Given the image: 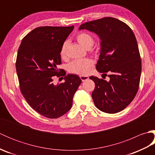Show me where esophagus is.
<instances>
[{
  "instance_id": "obj_1",
  "label": "esophagus",
  "mask_w": 155,
  "mask_h": 155,
  "mask_svg": "<svg viewBox=\"0 0 155 155\" xmlns=\"http://www.w3.org/2000/svg\"><path fill=\"white\" fill-rule=\"evenodd\" d=\"M80 78L82 81H87L88 80V77H87V76H80Z\"/></svg>"
}]
</instances>
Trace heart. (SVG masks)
I'll use <instances>...</instances> for the list:
<instances>
[{
    "instance_id": "b5f03b06",
    "label": "heart",
    "mask_w": 155,
    "mask_h": 155,
    "mask_svg": "<svg viewBox=\"0 0 155 155\" xmlns=\"http://www.w3.org/2000/svg\"><path fill=\"white\" fill-rule=\"evenodd\" d=\"M77 41L81 46L87 49L91 48L94 44V39L93 37L86 32H81L76 37ZM67 42H64L62 45L60 50V56L61 58H64L67 55ZM94 64V62L91 58H84L82 60H76L71 62L68 66V70L72 73L87 75L91 71Z\"/></svg>"
}]
</instances>
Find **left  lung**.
Segmentation results:
<instances>
[{"label": "left lung", "instance_id": "left-lung-1", "mask_svg": "<svg viewBox=\"0 0 155 155\" xmlns=\"http://www.w3.org/2000/svg\"><path fill=\"white\" fill-rule=\"evenodd\" d=\"M78 29L99 37L101 53L96 68L101 73H109L108 82L90 77L95 83L92 93L95 106L110 114L123 110L135 97L141 74V59L134 32L127 24L113 17L85 22Z\"/></svg>", "mask_w": 155, "mask_h": 155}]
</instances>
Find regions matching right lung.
I'll return each instance as SVG.
<instances>
[{
	"label": "right lung",
	"mask_w": 155,
	"mask_h": 155,
	"mask_svg": "<svg viewBox=\"0 0 155 155\" xmlns=\"http://www.w3.org/2000/svg\"><path fill=\"white\" fill-rule=\"evenodd\" d=\"M73 29L74 26L36 28L23 38L18 51L16 68L22 96L35 111L49 118L71 109L82 82L78 75H66L57 68L61 46ZM54 76H64L65 82L54 85Z\"/></svg>",
	"instance_id": "obj_1"
}]
</instances>
